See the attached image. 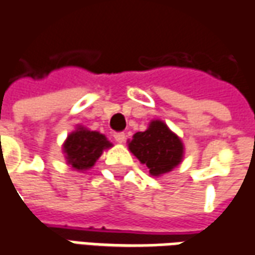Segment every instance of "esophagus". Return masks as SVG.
I'll list each match as a JSON object with an SVG mask.
<instances>
[{
  "instance_id": "1",
  "label": "esophagus",
  "mask_w": 255,
  "mask_h": 255,
  "mask_svg": "<svg viewBox=\"0 0 255 255\" xmlns=\"http://www.w3.org/2000/svg\"><path fill=\"white\" fill-rule=\"evenodd\" d=\"M113 136H115L116 142H119V143H123L126 140V133L124 132H116Z\"/></svg>"
}]
</instances>
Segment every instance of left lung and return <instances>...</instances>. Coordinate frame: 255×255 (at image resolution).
I'll return each mask as SVG.
<instances>
[{
	"label": "left lung",
	"mask_w": 255,
	"mask_h": 255,
	"mask_svg": "<svg viewBox=\"0 0 255 255\" xmlns=\"http://www.w3.org/2000/svg\"><path fill=\"white\" fill-rule=\"evenodd\" d=\"M129 150L153 177H158L177 167L183 154V145L175 133L160 120L149 124L143 132H136L128 143Z\"/></svg>",
	"instance_id": "left-lung-1"
}]
</instances>
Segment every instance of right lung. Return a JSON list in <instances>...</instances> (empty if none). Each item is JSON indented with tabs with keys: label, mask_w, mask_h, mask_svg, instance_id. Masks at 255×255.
Masks as SVG:
<instances>
[{
	"label": "right lung",
	"mask_w": 255,
	"mask_h": 255,
	"mask_svg": "<svg viewBox=\"0 0 255 255\" xmlns=\"http://www.w3.org/2000/svg\"><path fill=\"white\" fill-rule=\"evenodd\" d=\"M110 146L112 143L102 133L85 128H78L77 131L67 136L63 150L69 164L76 170L83 171L95 164L103 150Z\"/></svg>",
	"instance_id": "obj_1"
}]
</instances>
